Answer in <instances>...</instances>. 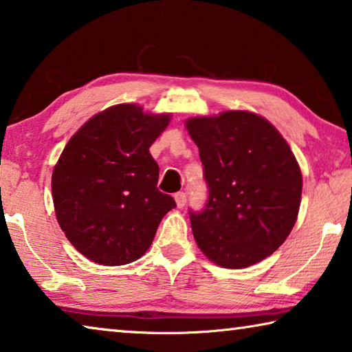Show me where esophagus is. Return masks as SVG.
I'll return each instance as SVG.
<instances>
[{
	"instance_id": "obj_1",
	"label": "esophagus",
	"mask_w": 352,
	"mask_h": 352,
	"mask_svg": "<svg viewBox=\"0 0 352 352\" xmlns=\"http://www.w3.org/2000/svg\"><path fill=\"white\" fill-rule=\"evenodd\" d=\"M174 199H175V204L178 208H183L184 204H186V194L184 192H177L174 195Z\"/></svg>"
}]
</instances>
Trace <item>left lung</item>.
<instances>
[{
	"label": "left lung",
	"instance_id": "left-lung-1",
	"mask_svg": "<svg viewBox=\"0 0 352 352\" xmlns=\"http://www.w3.org/2000/svg\"><path fill=\"white\" fill-rule=\"evenodd\" d=\"M210 189L189 211L195 242L225 269H245L283 245L300 211L302 177L295 155L265 118L222 111L186 121Z\"/></svg>",
	"mask_w": 352,
	"mask_h": 352
}]
</instances>
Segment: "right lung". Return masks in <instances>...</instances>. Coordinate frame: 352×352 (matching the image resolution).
I'll return each instance as SVG.
<instances>
[{"mask_svg":"<svg viewBox=\"0 0 352 352\" xmlns=\"http://www.w3.org/2000/svg\"><path fill=\"white\" fill-rule=\"evenodd\" d=\"M170 115L119 104L94 115L65 146L52 170L57 222L77 252L96 264L124 265L147 252L175 200L158 190L148 147Z\"/></svg>","mask_w":352,"mask_h":352,"instance_id":"1","label":"right lung"}]
</instances>
